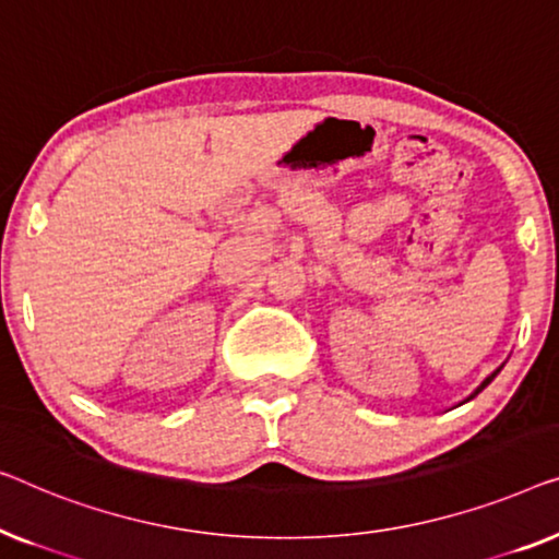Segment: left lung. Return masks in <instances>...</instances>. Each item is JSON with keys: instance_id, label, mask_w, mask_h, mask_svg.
Listing matches in <instances>:
<instances>
[{"instance_id": "1", "label": "left lung", "mask_w": 559, "mask_h": 559, "mask_svg": "<svg viewBox=\"0 0 559 559\" xmlns=\"http://www.w3.org/2000/svg\"><path fill=\"white\" fill-rule=\"evenodd\" d=\"M497 372H499V369H497ZM497 372H493V374H489V377H486V380L481 382V384H478V388H476V392H474V395H478V392H481L484 388H486V384H489L491 380H493V377H497ZM474 395H471V397H474Z\"/></svg>"}]
</instances>
